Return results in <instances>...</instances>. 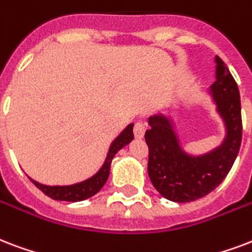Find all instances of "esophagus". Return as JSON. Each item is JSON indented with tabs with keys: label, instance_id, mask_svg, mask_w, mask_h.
Here are the masks:
<instances>
[{
	"label": "esophagus",
	"instance_id": "1",
	"mask_svg": "<svg viewBox=\"0 0 252 252\" xmlns=\"http://www.w3.org/2000/svg\"><path fill=\"white\" fill-rule=\"evenodd\" d=\"M145 129H147L145 123H144L143 120H137V122L134 123V126H133L134 137H136V139H141V137H144Z\"/></svg>",
	"mask_w": 252,
	"mask_h": 252
}]
</instances>
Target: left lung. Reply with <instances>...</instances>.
Returning a JSON list of instances; mask_svg holds the SVG:
<instances>
[{
  "label": "left lung",
  "mask_w": 252,
  "mask_h": 252,
  "mask_svg": "<svg viewBox=\"0 0 252 252\" xmlns=\"http://www.w3.org/2000/svg\"><path fill=\"white\" fill-rule=\"evenodd\" d=\"M217 80L210 94L223 119L226 137L220 147L201 156L188 155L180 145L173 123L153 115L145 132L149 148L148 174L162 197L185 203L202 198L223 181L237 158L242 143L241 96L237 82L220 57H216Z\"/></svg>",
  "instance_id": "8db88e82"
}]
</instances>
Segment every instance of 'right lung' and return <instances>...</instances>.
Returning <instances> with one entry per match:
<instances>
[{
    "label": "right lung",
    "instance_id": "1",
    "mask_svg": "<svg viewBox=\"0 0 252 252\" xmlns=\"http://www.w3.org/2000/svg\"><path fill=\"white\" fill-rule=\"evenodd\" d=\"M133 140V124H129L126 129L123 130L122 133L119 134L116 139L113 140V143L109 147L108 155L105 158L104 164L100 168V170L94 174L91 178H88L86 181L78 182L74 185L67 186H49L42 185L39 182L34 181L30 178V181L42 190L47 197L57 201H68V202H78V201H83L87 199L92 195H95L99 190L104 186V184L108 180L109 176V168H111V162L115 155L118 153L123 147H126Z\"/></svg>",
    "mask_w": 252,
    "mask_h": 252
}]
</instances>
